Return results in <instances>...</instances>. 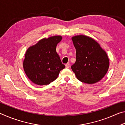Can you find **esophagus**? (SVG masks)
I'll list each match as a JSON object with an SVG mask.
<instances>
[{"mask_svg": "<svg viewBox=\"0 0 125 125\" xmlns=\"http://www.w3.org/2000/svg\"><path fill=\"white\" fill-rule=\"evenodd\" d=\"M65 67L67 68H69V67H70V64H69V63H68L67 64H65Z\"/></svg>", "mask_w": 125, "mask_h": 125, "instance_id": "34e87169", "label": "esophagus"}]
</instances>
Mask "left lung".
<instances>
[{
  "instance_id": "obj_1",
  "label": "left lung",
  "mask_w": 125,
  "mask_h": 125,
  "mask_svg": "<svg viewBox=\"0 0 125 125\" xmlns=\"http://www.w3.org/2000/svg\"><path fill=\"white\" fill-rule=\"evenodd\" d=\"M76 50V61L71 66L80 82L93 84L100 81L109 67L107 54L92 37L77 35L72 37Z\"/></svg>"
}]
</instances>
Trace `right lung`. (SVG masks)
Listing matches in <instances>:
<instances>
[{
	"instance_id": "1",
	"label": "right lung",
	"mask_w": 125,
	"mask_h": 125,
	"mask_svg": "<svg viewBox=\"0 0 125 125\" xmlns=\"http://www.w3.org/2000/svg\"><path fill=\"white\" fill-rule=\"evenodd\" d=\"M62 39L53 36L40 40L27 50L23 68L27 77L37 85H48L57 79L65 68L56 52V46Z\"/></svg>"
}]
</instances>
